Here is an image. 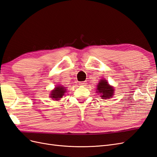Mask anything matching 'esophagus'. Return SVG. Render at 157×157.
Masks as SVG:
<instances>
[{
    "instance_id": "1",
    "label": "esophagus",
    "mask_w": 157,
    "mask_h": 157,
    "mask_svg": "<svg viewBox=\"0 0 157 157\" xmlns=\"http://www.w3.org/2000/svg\"><path fill=\"white\" fill-rule=\"evenodd\" d=\"M79 84L80 85H81V86H86V85L87 84V82L86 81H83V82H80V83H79Z\"/></svg>"
}]
</instances>
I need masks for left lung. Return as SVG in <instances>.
<instances>
[{
	"mask_svg": "<svg viewBox=\"0 0 157 157\" xmlns=\"http://www.w3.org/2000/svg\"><path fill=\"white\" fill-rule=\"evenodd\" d=\"M97 90L98 92L101 94V97L102 99H109L112 98L113 95L114 94L113 87L109 85L105 80H100V82L98 84Z\"/></svg>",
	"mask_w": 157,
	"mask_h": 157,
	"instance_id": "left-lung-1",
	"label": "left lung"
}]
</instances>
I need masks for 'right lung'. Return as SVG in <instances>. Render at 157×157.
Returning <instances> with one entry per match:
<instances>
[{
  "label": "right lung",
  "mask_w": 157,
  "mask_h": 157,
  "mask_svg": "<svg viewBox=\"0 0 157 157\" xmlns=\"http://www.w3.org/2000/svg\"><path fill=\"white\" fill-rule=\"evenodd\" d=\"M66 89H65V87L63 86H58L56 87L54 90H52L51 92L50 97L54 99V100H59V99L62 98L64 95Z\"/></svg>",
  "instance_id": "obj_1"
}]
</instances>
